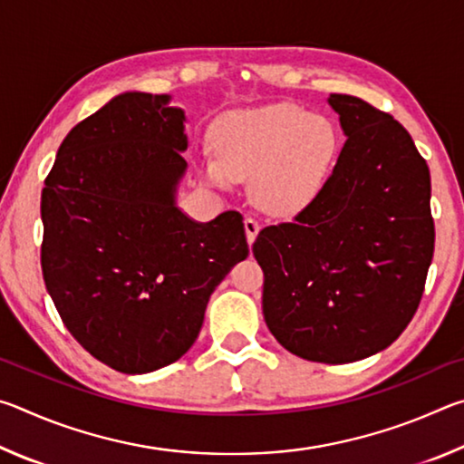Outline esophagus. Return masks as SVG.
<instances>
[{
    "label": "esophagus",
    "mask_w": 464,
    "mask_h": 464,
    "mask_svg": "<svg viewBox=\"0 0 464 464\" xmlns=\"http://www.w3.org/2000/svg\"><path fill=\"white\" fill-rule=\"evenodd\" d=\"M243 225H246V235H247V243L251 246V243L256 241L257 233H260V223H257V218L254 217H246V221H243Z\"/></svg>",
    "instance_id": "obj_1"
}]
</instances>
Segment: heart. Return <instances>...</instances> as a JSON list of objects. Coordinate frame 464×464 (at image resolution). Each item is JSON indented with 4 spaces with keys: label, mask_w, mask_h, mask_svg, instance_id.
<instances>
[{
    "label": "heart",
    "mask_w": 464,
    "mask_h": 464,
    "mask_svg": "<svg viewBox=\"0 0 464 464\" xmlns=\"http://www.w3.org/2000/svg\"><path fill=\"white\" fill-rule=\"evenodd\" d=\"M340 143L332 121L298 106L229 112L210 129V147L218 160L207 157L200 176L221 188L233 178H251L257 207L272 215H295L325 190Z\"/></svg>",
    "instance_id": "heart-1"
}]
</instances>
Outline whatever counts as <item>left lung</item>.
<instances>
[{
	"instance_id": "left-lung-1",
	"label": "left lung",
	"mask_w": 464,
	"mask_h": 464,
	"mask_svg": "<svg viewBox=\"0 0 464 464\" xmlns=\"http://www.w3.org/2000/svg\"><path fill=\"white\" fill-rule=\"evenodd\" d=\"M348 140L325 190L290 223L257 233L262 307L295 356L345 364L397 340L434 256L430 169L391 114L332 93Z\"/></svg>"
}]
</instances>
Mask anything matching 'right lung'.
<instances>
[{
    "label": "right lung",
    "mask_w": 464,
    "mask_h": 464,
    "mask_svg": "<svg viewBox=\"0 0 464 464\" xmlns=\"http://www.w3.org/2000/svg\"><path fill=\"white\" fill-rule=\"evenodd\" d=\"M121 93L69 130L41 196V266L63 324L124 374L182 358L208 298L249 254L243 217L194 223L176 207L184 112Z\"/></svg>",
    "instance_id": "add662e5"
}]
</instances>
